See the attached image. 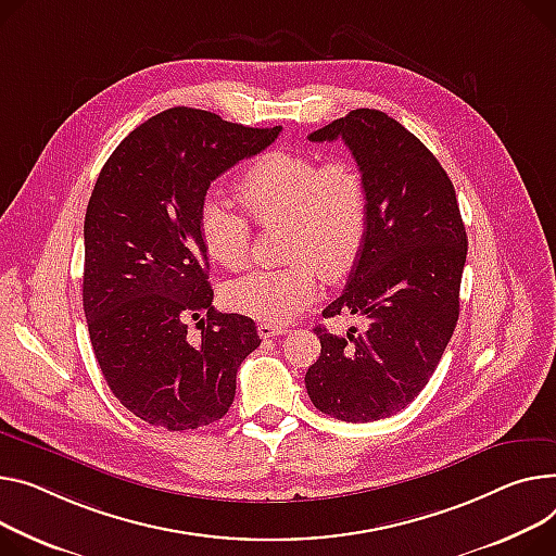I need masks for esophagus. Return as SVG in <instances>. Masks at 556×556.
<instances>
[{
  "label": "esophagus",
  "instance_id": "34e87169",
  "mask_svg": "<svg viewBox=\"0 0 556 556\" xmlns=\"http://www.w3.org/2000/svg\"><path fill=\"white\" fill-rule=\"evenodd\" d=\"M288 328L286 326H277V324H268V321H262L258 324V336L262 338H275V336H286Z\"/></svg>",
  "mask_w": 556,
  "mask_h": 556
}]
</instances>
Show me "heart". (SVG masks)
<instances>
[{
    "label": "heart",
    "mask_w": 556,
    "mask_h": 556,
    "mask_svg": "<svg viewBox=\"0 0 556 556\" xmlns=\"http://www.w3.org/2000/svg\"><path fill=\"white\" fill-rule=\"evenodd\" d=\"M237 194L258 226L283 224L281 268L254 270L226 288L228 304L268 324H286L313 304L319 270L344 277L368 232V188L349 159L317 161L306 152L270 150L239 176ZM199 237L212 262L243 268L250 256L248 218L218 199L199 207Z\"/></svg>",
    "instance_id": "1"
}]
</instances>
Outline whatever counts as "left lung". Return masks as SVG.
I'll use <instances>...</instances> for the list:
<instances>
[{
	"label": "left lung",
	"instance_id": "obj_1",
	"mask_svg": "<svg viewBox=\"0 0 556 556\" xmlns=\"http://www.w3.org/2000/svg\"><path fill=\"white\" fill-rule=\"evenodd\" d=\"M342 138L368 188V232L340 298L324 317L359 315L346 336L315 326L306 374L317 409L346 422L389 418L425 389L460 313L467 235L438 159L378 109H355L308 140Z\"/></svg>",
	"mask_w": 556,
	"mask_h": 556
}]
</instances>
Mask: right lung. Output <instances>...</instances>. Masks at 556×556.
I'll use <instances>...</instances> for the list:
<instances>
[{"label": "right lung", "instance_id": "right-lung-1", "mask_svg": "<svg viewBox=\"0 0 556 556\" xmlns=\"http://www.w3.org/2000/svg\"><path fill=\"white\" fill-rule=\"evenodd\" d=\"M279 131L174 106L136 127L96 180L85 216L89 338L109 389L154 427L224 418L241 362L262 344L250 317L212 306L199 207L212 180ZM192 318L197 341L187 336Z\"/></svg>", "mask_w": 556, "mask_h": 556}]
</instances>
